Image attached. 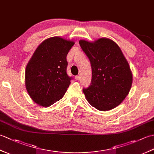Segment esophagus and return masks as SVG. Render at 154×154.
<instances>
[{
    "mask_svg": "<svg viewBox=\"0 0 154 154\" xmlns=\"http://www.w3.org/2000/svg\"><path fill=\"white\" fill-rule=\"evenodd\" d=\"M75 78L76 80H79L81 79V77L79 76V75H77V76H75Z\"/></svg>",
    "mask_w": 154,
    "mask_h": 154,
    "instance_id": "34e87169",
    "label": "esophagus"
}]
</instances>
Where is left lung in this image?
<instances>
[{"instance_id":"8db88e82","label":"left lung","mask_w":154,"mask_h":154,"mask_svg":"<svg viewBox=\"0 0 154 154\" xmlns=\"http://www.w3.org/2000/svg\"><path fill=\"white\" fill-rule=\"evenodd\" d=\"M92 68L90 86L83 91L87 100L99 110L106 111L119 106L128 94L132 73L122 51L106 38L93 42L79 40Z\"/></svg>"}]
</instances>
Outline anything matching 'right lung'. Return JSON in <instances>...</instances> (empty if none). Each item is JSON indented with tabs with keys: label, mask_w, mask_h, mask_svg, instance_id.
Here are the masks:
<instances>
[{
	"label": "right lung",
	"mask_w": 154,
	"mask_h": 154,
	"mask_svg": "<svg viewBox=\"0 0 154 154\" xmlns=\"http://www.w3.org/2000/svg\"><path fill=\"white\" fill-rule=\"evenodd\" d=\"M75 42L60 36L38 45L25 70V85L34 103L48 107L60 100L72 79L67 74V55Z\"/></svg>",
	"instance_id": "1"
}]
</instances>
